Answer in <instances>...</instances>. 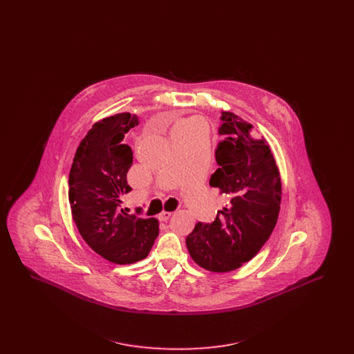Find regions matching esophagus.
Masks as SVG:
<instances>
[{"label":"esophagus","instance_id":"esophagus-1","mask_svg":"<svg viewBox=\"0 0 354 354\" xmlns=\"http://www.w3.org/2000/svg\"><path fill=\"white\" fill-rule=\"evenodd\" d=\"M171 215H172V212H169V211H163V212H160V214H159L158 219L160 220V221H167V220L171 218Z\"/></svg>","mask_w":354,"mask_h":354}]
</instances>
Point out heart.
I'll use <instances>...</instances> for the list:
<instances>
[{
	"label": "heart",
	"mask_w": 354,
	"mask_h": 354,
	"mask_svg": "<svg viewBox=\"0 0 354 354\" xmlns=\"http://www.w3.org/2000/svg\"><path fill=\"white\" fill-rule=\"evenodd\" d=\"M201 126H202V124H201V120H199V119H187V120L180 122V123L174 129L172 135L185 134V133H189V131H194V130L201 129Z\"/></svg>",
	"instance_id": "heart-1"
}]
</instances>
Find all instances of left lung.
<instances>
[{
    "label": "left lung",
    "mask_w": 354,
    "mask_h": 354,
    "mask_svg": "<svg viewBox=\"0 0 354 354\" xmlns=\"http://www.w3.org/2000/svg\"><path fill=\"white\" fill-rule=\"evenodd\" d=\"M209 185L227 204L212 223H198L185 244L192 260L211 272H230L252 259L277 223L281 180L266 139H253L252 124L223 111Z\"/></svg>",
    "instance_id": "8db88e82"
}]
</instances>
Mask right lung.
Returning a JSON list of instances; mask_svg holds the SVG:
<instances>
[{
    "instance_id": "add662e5",
    "label": "right lung",
    "mask_w": 354,
    "mask_h": 354,
    "mask_svg": "<svg viewBox=\"0 0 354 354\" xmlns=\"http://www.w3.org/2000/svg\"><path fill=\"white\" fill-rule=\"evenodd\" d=\"M139 124L136 115L122 113L94 123L80 143L68 175L73 219L87 245L115 264H133L147 257L159 235L155 218L142 219L120 208L131 191L127 171L133 150L124 134Z\"/></svg>"
}]
</instances>
